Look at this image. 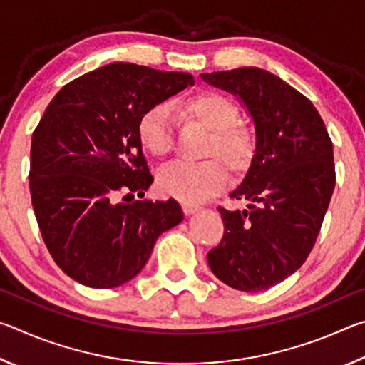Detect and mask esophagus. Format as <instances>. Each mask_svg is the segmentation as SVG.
Listing matches in <instances>:
<instances>
[{
    "instance_id": "1",
    "label": "esophagus",
    "mask_w": 365,
    "mask_h": 365,
    "mask_svg": "<svg viewBox=\"0 0 365 365\" xmlns=\"http://www.w3.org/2000/svg\"><path fill=\"white\" fill-rule=\"evenodd\" d=\"M182 209H183L185 214L191 215V214H195L197 211H201V206L195 205V202H182Z\"/></svg>"
}]
</instances>
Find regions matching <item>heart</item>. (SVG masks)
Returning a JSON list of instances; mask_svg holds the SVG:
<instances>
[{
    "mask_svg": "<svg viewBox=\"0 0 365 365\" xmlns=\"http://www.w3.org/2000/svg\"><path fill=\"white\" fill-rule=\"evenodd\" d=\"M177 109L211 132L202 154L215 159L197 164L175 160L164 165L158 174V188L163 195L180 201H202L224 188L227 182L220 160L233 174H240L251 163L255 143L248 130L235 125L238 119L235 104L219 93L193 95L178 103ZM174 123V114L165 104L148 109L138 123V137L145 150L154 156H164L172 146Z\"/></svg>",
    "mask_w": 365,
    "mask_h": 365,
    "instance_id": "obj_1",
    "label": "heart"
}]
</instances>
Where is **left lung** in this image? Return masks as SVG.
<instances>
[{"instance_id": "left-lung-1", "label": "left lung", "mask_w": 365, "mask_h": 365, "mask_svg": "<svg viewBox=\"0 0 365 365\" xmlns=\"http://www.w3.org/2000/svg\"><path fill=\"white\" fill-rule=\"evenodd\" d=\"M238 98L255 125L250 168L219 207L224 237L207 252L212 274L240 292H262L294 274L311 252L335 188L333 145L314 104L259 67L201 73Z\"/></svg>"}]
</instances>
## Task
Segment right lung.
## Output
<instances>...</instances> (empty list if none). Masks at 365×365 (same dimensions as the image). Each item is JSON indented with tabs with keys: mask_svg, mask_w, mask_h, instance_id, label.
I'll return each instance as SVG.
<instances>
[{
	"mask_svg": "<svg viewBox=\"0 0 365 365\" xmlns=\"http://www.w3.org/2000/svg\"><path fill=\"white\" fill-rule=\"evenodd\" d=\"M193 83L188 72L113 63L72 80L49 103L32 137L30 195L49 255L71 279L123 285L145 267L159 235L183 220L175 200L115 197L120 190L145 196L154 180L141 117Z\"/></svg>",
	"mask_w": 365,
	"mask_h": 365,
	"instance_id": "obj_1",
	"label": "right lung"
}]
</instances>
